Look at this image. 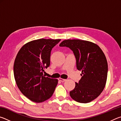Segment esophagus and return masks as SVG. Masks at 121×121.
<instances>
[{
  "mask_svg": "<svg viewBox=\"0 0 121 121\" xmlns=\"http://www.w3.org/2000/svg\"><path fill=\"white\" fill-rule=\"evenodd\" d=\"M59 80L62 82H65V81H66V79H63V78H59Z\"/></svg>",
  "mask_w": 121,
  "mask_h": 121,
  "instance_id": "esophagus-1",
  "label": "esophagus"
}]
</instances>
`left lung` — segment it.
I'll return each mask as SVG.
<instances>
[{
  "instance_id": "left-lung-1",
  "label": "left lung",
  "mask_w": 121,
  "mask_h": 121,
  "mask_svg": "<svg viewBox=\"0 0 121 121\" xmlns=\"http://www.w3.org/2000/svg\"><path fill=\"white\" fill-rule=\"evenodd\" d=\"M59 46L68 47L73 51L77 68L82 71L81 79L70 92L71 98L84 104L96 99L107 81L108 63L103 51L96 44L79 39L65 40Z\"/></svg>"
}]
</instances>
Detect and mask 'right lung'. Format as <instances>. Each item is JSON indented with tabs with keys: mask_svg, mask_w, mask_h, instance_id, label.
I'll return each instance as SVG.
<instances>
[{
	"mask_svg": "<svg viewBox=\"0 0 121 121\" xmlns=\"http://www.w3.org/2000/svg\"><path fill=\"white\" fill-rule=\"evenodd\" d=\"M60 40H32L17 53L14 63V78L20 91L32 101H45L54 93L58 80L45 77L43 71L50 66L51 50Z\"/></svg>",
	"mask_w": 121,
	"mask_h": 121,
	"instance_id": "obj_1",
	"label": "right lung"
}]
</instances>
